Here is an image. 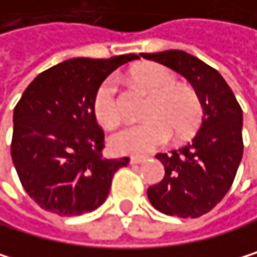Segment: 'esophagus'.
<instances>
[{"instance_id": "obj_1", "label": "esophagus", "mask_w": 257, "mask_h": 257, "mask_svg": "<svg viewBox=\"0 0 257 257\" xmlns=\"http://www.w3.org/2000/svg\"><path fill=\"white\" fill-rule=\"evenodd\" d=\"M147 159L146 158H143V156H133L132 159H130V164L132 165H136V164H141V162H146Z\"/></svg>"}]
</instances>
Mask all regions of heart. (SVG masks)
<instances>
[{
  "instance_id": "obj_1",
  "label": "heart",
  "mask_w": 257,
  "mask_h": 257,
  "mask_svg": "<svg viewBox=\"0 0 257 257\" xmlns=\"http://www.w3.org/2000/svg\"><path fill=\"white\" fill-rule=\"evenodd\" d=\"M133 79L150 95L143 116L144 122L128 125L110 138V147L118 155H147L175 139L193 136L201 127L204 107L193 87L179 84L176 75L155 62L143 64L132 72ZM119 85L116 76L104 78L93 93L96 119L113 128L121 122Z\"/></svg>"
}]
</instances>
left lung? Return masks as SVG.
<instances>
[{
    "label": "left lung",
    "instance_id": "1",
    "mask_svg": "<svg viewBox=\"0 0 257 257\" xmlns=\"http://www.w3.org/2000/svg\"><path fill=\"white\" fill-rule=\"evenodd\" d=\"M185 76L198 92L204 119L191 143L170 155L158 153L165 176L149 187L150 204L164 214L199 217L230 190L243 153L242 108L216 69L182 50L141 53Z\"/></svg>",
    "mask_w": 257,
    "mask_h": 257
}]
</instances>
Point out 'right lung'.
Listing matches in <instances>:
<instances>
[{"label":"right lung","instance_id":"right-lung-1","mask_svg":"<svg viewBox=\"0 0 257 257\" xmlns=\"http://www.w3.org/2000/svg\"><path fill=\"white\" fill-rule=\"evenodd\" d=\"M135 53L73 58L38 75L14 110L10 153L27 195L46 211L79 216L104 204L130 158L102 156L104 130L92 101L98 84Z\"/></svg>","mask_w":257,"mask_h":257}]
</instances>
